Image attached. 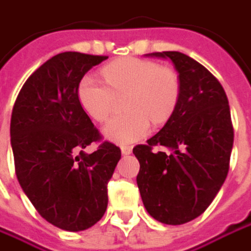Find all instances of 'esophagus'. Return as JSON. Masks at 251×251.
<instances>
[{
    "label": "esophagus",
    "instance_id": "34e87169",
    "mask_svg": "<svg viewBox=\"0 0 251 251\" xmlns=\"http://www.w3.org/2000/svg\"><path fill=\"white\" fill-rule=\"evenodd\" d=\"M121 151H122V153H124V155H130V153H132V146L124 145V146L121 148Z\"/></svg>",
    "mask_w": 251,
    "mask_h": 251
}]
</instances>
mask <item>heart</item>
I'll return each instance as SVG.
<instances>
[{
	"instance_id": "obj_1",
	"label": "heart",
	"mask_w": 251,
	"mask_h": 251,
	"mask_svg": "<svg viewBox=\"0 0 251 251\" xmlns=\"http://www.w3.org/2000/svg\"><path fill=\"white\" fill-rule=\"evenodd\" d=\"M102 82L94 75L83 76L78 85L79 103L92 119L105 122L116 105V98L126 96L127 115L116 116L103 127L108 139L132 143L149 135L151 119L165 124L175 111L180 96V81L175 69L153 61L124 58L102 69Z\"/></svg>"
}]
</instances>
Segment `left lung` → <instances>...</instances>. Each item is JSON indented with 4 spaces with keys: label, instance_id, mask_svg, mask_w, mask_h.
I'll return each mask as SVG.
<instances>
[{
    "label": "left lung",
    "instance_id": "left-lung-1",
    "mask_svg": "<svg viewBox=\"0 0 251 251\" xmlns=\"http://www.w3.org/2000/svg\"><path fill=\"white\" fill-rule=\"evenodd\" d=\"M151 55L173 62L180 96L166 125L133 148L140 163L136 182L153 219L183 225L210 206L227 177L234 139L230 106L220 82L198 61L176 51Z\"/></svg>",
    "mask_w": 251,
    "mask_h": 251
}]
</instances>
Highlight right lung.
<instances>
[{"mask_svg":"<svg viewBox=\"0 0 251 251\" xmlns=\"http://www.w3.org/2000/svg\"><path fill=\"white\" fill-rule=\"evenodd\" d=\"M108 56L62 52L25 81L11 115L17 179L47 222L81 231L102 219L121 149L102 140L78 99L83 75ZM99 141L94 154L82 149Z\"/></svg>","mask_w":251,"mask_h":251,"instance_id":"obj_1","label":"right lung"}]
</instances>
